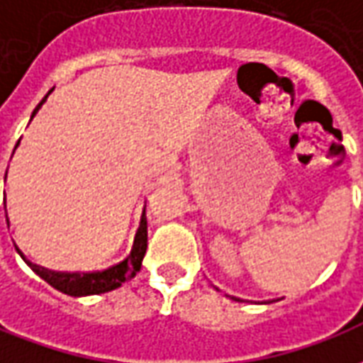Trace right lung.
Instances as JSON below:
<instances>
[{
	"mask_svg": "<svg viewBox=\"0 0 363 363\" xmlns=\"http://www.w3.org/2000/svg\"><path fill=\"white\" fill-rule=\"evenodd\" d=\"M50 95V93H48ZM46 95V96H48ZM38 103V106L33 112L35 116L38 108L43 106L44 101ZM145 249H147V220L145 216L140 221V228H138V233H135L134 247L128 255L126 259L114 264V267L106 268V270H101V272H54V270H48V268L38 267V264H33V262H27L28 267L33 268V272L38 274L44 281H48L52 288H56L62 294L74 297L82 296H96V294H106V291H112V289L120 288L124 281H128L130 278H134L135 272H140L142 268V260L145 257ZM19 251V249H17Z\"/></svg>",
	"mask_w": 363,
	"mask_h": 363,
	"instance_id": "add662e5",
	"label": "right lung"
}]
</instances>
